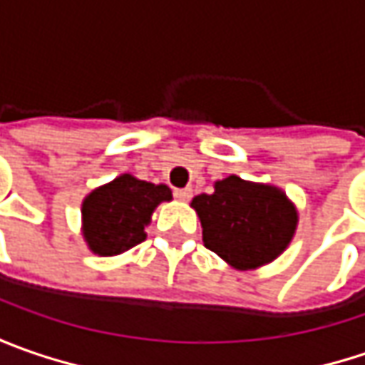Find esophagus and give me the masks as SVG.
Wrapping results in <instances>:
<instances>
[{
    "instance_id": "1",
    "label": "esophagus",
    "mask_w": 365,
    "mask_h": 365,
    "mask_svg": "<svg viewBox=\"0 0 365 365\" xmlns=\"http://www.w3.org/2000/svg\"><path fill=\"white\" fill-rule=\"evenodd\" d=\"M175 197L178 199V201H189L190 197H192V189H190V187H185V189H176Z\"/></svg>"
}]
</instances>
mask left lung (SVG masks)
Wrapping results in <instances>:
<instances>
[{
    "instance_id": "8db88e82",
    "label": "left lung",
    "mask_w": 365,
    "mask_h": 365,
    "mask_svg": "<svg viewBox=\"0 0 365 365\" xmlns=\"http://www.w3.org/2000/svg\"><path fill=\"white\" fill-rule=\"evenodd\" d=\"M192 207L203 227L205 247L235 268H258L290 244L297 211L282 190L227 176L215 192L197 195Z\"/></svg>"
}]
</instances>
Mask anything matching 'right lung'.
I'll use <instances>...</instances> for the list:
<instances>
[{
    "label": "right lung",
    "instance_id": "add662e5",
    "mask_svg": "<svg viewBox=\"0 0 365 365\" xmlns=\"http://www.w3.org/2000/svg\"><path fill=\"white\" fill-rule=\"evenodd\" d=\"M166 185H152L132 175H121L95 189L83 203V233L95 254L118 256L146 240L152 211L170 201Z\"/></svg>",
    "mask_w": 365,
    "mask_h": 365
}]
</instances>
